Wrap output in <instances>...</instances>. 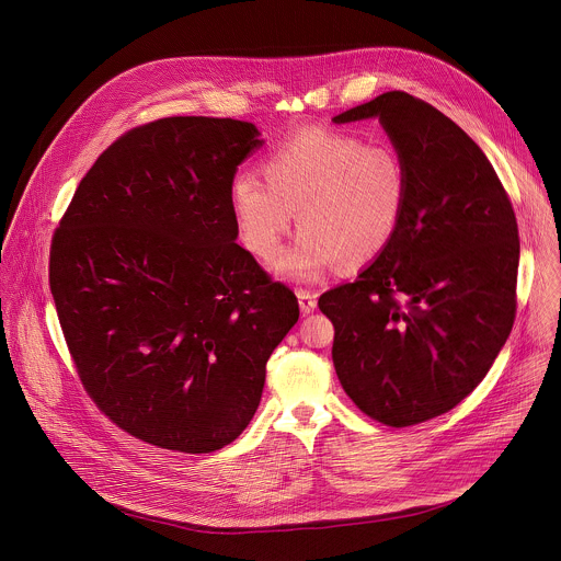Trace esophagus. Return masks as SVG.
<instances>
[{"label":"esophagus","instance_id":"34e87169","mask_svg":"<svg viewBox=\"0 0 561 561\" xmlns=\"http://www.w3.org/2000/svg\"><path fill=\"white\" fill-rule=\"evenodd\" d=\"M296 296H298V305H300V311H302V313H309V311L316 309V294H313V291H309V289H298Z\"/></svg>","mask_w":561,"mask_h":561}]
</instances>
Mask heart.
Instances as JSON below:
<instances>
[{
	"instance_id": "b5f03b06",
	"label": "heart",
	"mask_w": 561,
	"mask_h": 561,
	"mask_svg": "<svg viewBox=\"0 0 561 561\" xmlns=\"http://www.w3.org/2000/svg\"><path fill=\"white\" fill-rule=\"evenodd\" d=\"M265 179L239 172L230 198L248 250L272 261L294 226L298 239L274 263L280 278L313 283L333 265L360 267L396 239L409 201V172L387 146L327 128H305L265 159Z\"/></svg>"
}]
</instances>
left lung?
Here are the masks:
<instances>
[{
    "label": "left lung",
    "instance_id": "left-lung-1",
    "mask_svg": "<svg viewBox=\"0 0 561 561\" xmlns=\"http://www.w3.org/2000/svg\"><path fill=\"white\" fill-rule=\"evenodd\" d=\"M360 119H378L402 157L407 211L391 245L318 307L333 322L345 393L400 428L460 404L504 347L517 307V220L486 154L431 103L391 90L333 117Z\"/></svg>",
    "mask_w": 561,
    "mask_h": 561
}]
</instances>
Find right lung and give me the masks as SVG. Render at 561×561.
<instances>
[{
    "label": "right lung",
    "instance_id": "obj_1",
    "mask_svg": "<svg viewBox=\"0 0 561 561\" xmlns=\"http://www.w3.org/2000/svg\"><path fill=\"white\" fill-rule=\"evenodd\" d=\"M254 124L165 117L107 146L50 245L77 376L126 433L181 454L234 442L298 320L289 287L237 243L230 187Z\"/></svg>",
    "mask_w": 561,
    "mask_h": 561
}]
</instances>
